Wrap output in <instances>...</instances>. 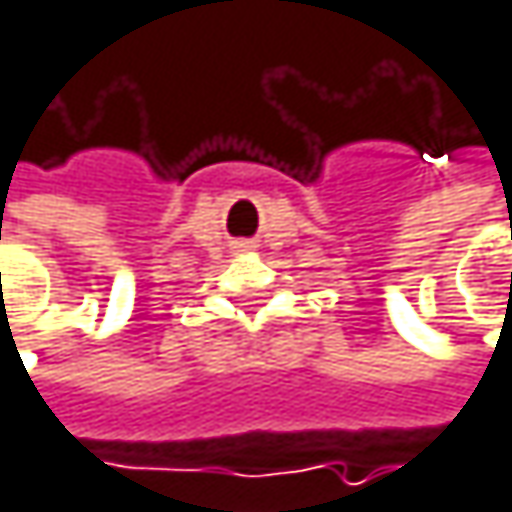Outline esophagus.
Returning a JSON list of instances; mask_svg holds the SVG:
<instances>
[{
	"label": "esophagus",
	"instance_id": "obj_1",
	"mask_svg": "<svg viewBox=\"0 0 512 512\" xmlns=\"http://www.w3.org/2000/svg\"><path fill=\"white\" fill-rule=\"evenodd\" d=\"M253 247V241H235V250L238 253H244V250H250Z\"/></svg>",
	"mask_w": 512,
	"mask_h": 512
}]
</instances>
